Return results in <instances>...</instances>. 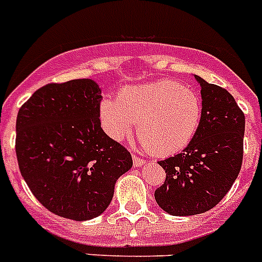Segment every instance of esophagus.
<instances>
[{"mask_svg": "<svg viewBox=\"0 0 262 262\" xmlns=\"http://www.w3.org/2000/svg\"><path fill=\"white\" fill-rule=\"evenodd\" d=\"M133 164H135V167L140 168V167H142V165L145 164V160H142L141 157L135 156V155H133Z\"/></svg>", "mask_w": 262, "mask_h": 262, "instance_id": "34e87169", "label": "esophagus"}]
</instances>
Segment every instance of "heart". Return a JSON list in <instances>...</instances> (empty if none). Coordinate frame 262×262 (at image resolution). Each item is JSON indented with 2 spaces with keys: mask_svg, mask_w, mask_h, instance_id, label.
<instances>
[{
  "mask_svg": "<svg viewBox=\"0 0 262 262\" xmlns=\"http://www.w3.org/2000/svg\"><path fill=\"white\" fill-rule=\"evenodd\" d=\"M103 129L113 140L137 136L146 150L165 157L182 152L196 135L202 121V102L195 91L173 80L127 87L117 99L101 103Z\"/></svg>",
  "mask_w": 262,
  "mask_h": 262,
  "instance_id": "obj_1",
  "label": "heart"
}]
</instances>
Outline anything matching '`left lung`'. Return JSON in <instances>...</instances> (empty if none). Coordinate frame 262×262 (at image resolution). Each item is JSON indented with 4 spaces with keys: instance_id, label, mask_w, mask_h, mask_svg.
<instances>
[{
    "instance_id": "8db88e82",
    "label": "left lung",
    "mask_w": 262,
    "mask_h": 262,
    "mask_svg": "<svg viewBox=\"0 0 262 262\" xmlns=\"http://www.w3.org/2000/svg\"><path fill=\"white\" fill-rule=\"evenodd\" d=\"M201 84L202 121L192 141L182 153L159 161L165 182L155 199L176 216L211 210L237 179L244 156L245 116L233 95L195 75Z\"/></svg>"
}]
</instances>
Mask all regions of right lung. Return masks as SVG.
Instances as JSON below:
<instances>
[{
    "instance_id": "1",
    "label": "right lung",
    "mask_w": 262,
    "mask_h": 262,
    "mask_svg": "<svg viewBox=\"0 0 262 262\" xmlns=\"http://www.w3.org/2000/svg\"><path fill=\"white\" fill-rule=\"evenodd\" d=\"M101 89L93 79L50 83L21 106L16 155L36 199L56 215L89 221L101 215L130 153L101 127Z\"/></svg>"
}]
</instances>
